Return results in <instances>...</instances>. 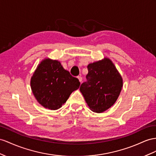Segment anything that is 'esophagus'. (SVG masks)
I'll list each match as a JSON object with an SVG mask.
<instances>
[{
	"mask_svg": "<svg viewBox=\"0 0 156 156\" xmlns=\"http://www.w3.org/2000/svg\"><path fill=\"white\" fill-rule=\"evenodd\" d=\"M77 78H78V79L79 80V81L80 82L82 81V78L81 77V76H78Z\"/></svg>",
	"mask_w": 156,
	"mask_h": 156,
	"instance_id": "esophagus-1",
	"label": "esophagus"
}]
</instances>
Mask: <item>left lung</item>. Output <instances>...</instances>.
Instances as JSON below:
<instances>
[{
	"label": "left lung",
	"instance_id": "obj_1",
	"mask_svg": "<svg viewBox=\"0 0 156 156\" xmlns=\"http://www.w3.org/2000/svg\"><path fill=\"white\" fill-rule=\"evenodd\" d=\"M86 82L80 90L90 109L103 113L112 106L119 97L122 87V79L110 59L89 64Z\"/></svg>",
	"mask_w": 156,
	"mask_h": 156
}]
</instances>
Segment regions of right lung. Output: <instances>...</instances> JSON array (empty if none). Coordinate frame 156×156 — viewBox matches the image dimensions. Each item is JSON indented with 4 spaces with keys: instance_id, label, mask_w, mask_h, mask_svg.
<instances>
[{
    "instance_id": "right-lung-1",
    "label": "right lung",
    "mask_w": 156,
    "mask_h": 156,
    "mask_svg": "<svg viewBox=\"0 0 156 156\" xmlns=\"http://www.w3.org/2000/svg\"><path fill=\"white\" fill-rule=\"evenodd\" d=\"M31 87L37 101L45 108H61L80 82L58 61L45 58L41 62L31 78Z\"/></svg>"
}]
</instances>
